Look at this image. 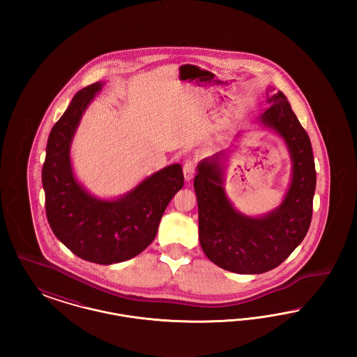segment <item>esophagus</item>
Masks as SVG:
<instances>
[{"label": "esophagus", "mask_w": 357, "mask_h": 357, "mask_svg": "<svg viewBox=\"0 0 357 357\" xmlns=\"http://www.w3.org/2000/svg\"><path fill=\"white\" fill-rule=\"evenodd\" d=\"M195 171H197V163H195V160H186L185 162V165H183V174H185V179L186 181H190L192 176H194V174H195Z\"/></svg>", "instance_id": "1"}]
</instances>
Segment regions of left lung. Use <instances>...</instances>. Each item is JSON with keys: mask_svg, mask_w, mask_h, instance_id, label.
I'll return each instance as SVG.
<instances>
[{"mask_svg": "<svg viewBox=\"0 0 357 357\" xmlns=\"http://www.w3.org/2000/svg\"><path fill=\"white\" fill-rule=\"evenodd\" d=\"M269 102L261 121L285 139L293 160L282 204L262 218L237 213L222 188L217 159L204 160L194 179L201 246L210 261L229 272L259 274L277 268L303 242L312 221L316 167L310 139L282 92Z\"/></svg>", "mask_w": 357, "mask_h": 357, "instance_id": "8db88e82", "label": "left lung"}]
</instances>
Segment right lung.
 <instances>
[{
	"mask_svg": "<svg viewBox=\"0 0 357 357\" xmlns=\"http://www.w3.org/2000/svg\"><path fill=\"white\" fill-rule=\"evenodd\" d=\"M100 83L79 91L56 121L43 166L45 211L52 231L72 253L85 261L111 265L142 253L158 233L172 197L183 187L181 165L155 172L118 201H99L75 181L69 144L86 105Z\"/></svg>",
	"mask_w": 357,
	"mask_h": 357,
	"instance_id": "right-lung-1",
	"label": "right lung"
}]
</instances>
